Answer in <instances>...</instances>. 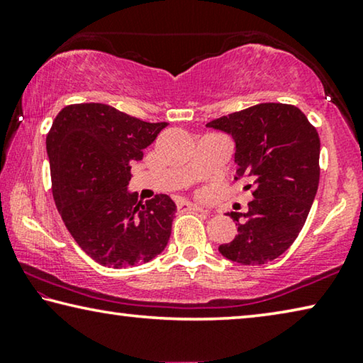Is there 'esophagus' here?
<instances>
[{"label": "esophagus", "instance_id": "obj_1", "mask_svg": "<svg viewBox=\"0 0 363 363\" xmlns=\"http://www.w3.org/2000/svg\"><path fill=\"white\" fill-rule=\"evenodd\" d=\"M176 205H177V210H182V212H186V210H194V212H203V208L200 207V205L187 202V200H177Z\"/></svg>", "mask_w": 363, "mask_h": 363}]
</instances>
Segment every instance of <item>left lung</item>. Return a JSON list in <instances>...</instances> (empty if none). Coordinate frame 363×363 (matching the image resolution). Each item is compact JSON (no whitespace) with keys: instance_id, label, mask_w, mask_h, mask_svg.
Masks as SVG:
<instances>
[{"instance_id":"obj_1","label":"left lung","mask_w":363,"mask_h":363,"mask_svg":"<svg viewBox=\"0 0 363 363\" xmlns=\"http://www.w3.org/2000/svg\"><path fill=\"white\" fill-rule=\"evenodd\" d=\"M235 140V179L250 184L246 213H226L238 235L218 251L242 266L284 254L305 225L320 184V135L298 107L264 102L208 122Z\"/></svg>"}]
</instances>
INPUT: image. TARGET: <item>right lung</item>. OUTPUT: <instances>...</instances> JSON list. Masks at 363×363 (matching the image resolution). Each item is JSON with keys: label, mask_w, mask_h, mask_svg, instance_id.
Wrapping results in <instances>:
<instances>
[{"label": "right lung", "mask_w": 363, "mask_h": 363, "mask_svg": "<svg viewBox=\"0 0 363 363\" xmlns=\"http://www.w3.org/2000/svg\"><path fill=\"white\" fill-rule=\"evenodd\" d=\"M166 122L150 123L88 102L63 107L47 135L52 192L78 246L97 264L125 269L164 251L176 203L169 196L138 202L127 191L130 164L143 158Z\"/></svg>", "instance_id": "1"}]
</instances>
